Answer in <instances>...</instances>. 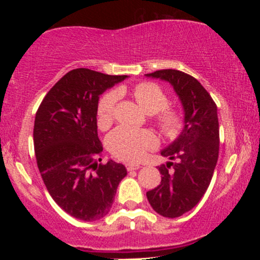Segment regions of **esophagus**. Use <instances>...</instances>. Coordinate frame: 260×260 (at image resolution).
<instances>
[{
    "instance_id": "obj_1",
    "label": "esophagus",
    "mask_w": 260,
    "mask_h": 260,
    "mask_svg": "<svg viewBox=\"0 0 260 260\" xmlns=\"http://www.w3.org/2000/svg\"><path fill=\"white\" fill-rule=\"evenodd\" d=\"M126 169H127V171H134V170L140 169V165H139V164L127 162V164H126Z\"/></svg>"
}]
</instances>
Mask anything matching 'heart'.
<instances>
[{"label": "heart", "instance_id": "1", "mask_svg": "<svg viewBox=\"0 0 260 260\" xmlns=\"http://www.w3.org/2000/svg\"><path fill=\"white\" fill-rule=\"evenodd\" d=\"M121 92V89L106 92L98 103L96 121L101 129L112 123ZM133 95L145 112L154 113L155 123L164 136L175 138L180 134L183 124L181 112L168 106V96L159 85L150 82L139 83L134 86ZM106 143L110 151L118 159L137 161L142 159L147 151L156 148L157 139L150 131L118 127L109 134Z\"/></svg>", "mask_w": 260, "mask_h": 260}]
</instances>
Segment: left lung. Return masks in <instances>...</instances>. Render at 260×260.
<instances>
[{"label": "left lung", "instance_id": "8db88e82", "mask_svg": "<svg viewBox=\"0 0 260 260\" xmlns=\"http://www.w3.org/2000/svg\"><path fill=\"white\" fill-rule=\"evenodd\" d=\"M145 76L174 86L184 111L181 134L161 151L172 161L160 166V184L147 192L151 208L174 219L194 208L210 184L219 157L217 107L204 86L189 74L161 70Z\"/></svg>", "mask_w": 260, "mask_h": 260}]
</instances>
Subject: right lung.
Instances as JSON below:
<instances>
[{
  "label": "right lung",
  "mask_w": 260,
  "mask_h": 260,
  "mask_svg": "<svg viewBox=\"0 0 260 260\" xmlns=\"http://www.w3.org/2000/svg\"><path fill=\"white\" fill-rule=\"evenodd\" d=\"M127 77L71 71L50 89L35 116V156L45 186L59 208L83 221L109 213L127 175L122 164L101 162L96 124L99 96Z\"/></svg>",
  "instance_id": "right-lung-1"
}]
</instances>
